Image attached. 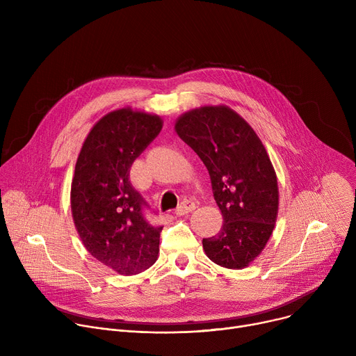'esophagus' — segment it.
Instances as JSON below:
<instances>
[{"label": "esophagus", "instance_id": "1", "mask_svg": "<svg viewBox=\"0 0 356 356\" xmlns=\"http://www.w3.org/2000/svg\"><path fill=\"white\" fill-rule=\"evenodd\" d=\"M193 210H195V202L191 201V200H184V201L181 202V204L176 209L175 214H176V216H184V214H187V213H191Z\"/></svg>", "mask_w": 356, "mask_h": 356}]
</instances>
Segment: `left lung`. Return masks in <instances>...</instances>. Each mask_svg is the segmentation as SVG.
<instances>
[{
    "mask_svg": "<svg viewBox=\"0 0 356 356\" xmlns=\"http://www.w3.org/2000/svg\"><path fill=\"white\" fill-rule=\"evenodd\" d=\"M175 129L206 165L224 218L216 236L202 239L206 255L222 268H246L268 243L279 210L277 179L262 140L225 106L191 110Z\"/></svg>",
    "mask_w": 356,
    "mask_h": 356,
    "instance_id": "8db88e82",
    "label": "left lung"
}]
</instances>
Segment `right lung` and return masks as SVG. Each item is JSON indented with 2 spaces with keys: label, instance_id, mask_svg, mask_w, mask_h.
<instances>
[{
  "label": "right lung",
  "instance_id": "right-lung-1",
  "mask_svg": "<svg viewBox=\"0 0 356 356\" xmlns=\"http://www.w3.org/2000/svg\"><path fill=\"white\" fill-rule=\"evenodd\" d=\"M158 115L121 108L87 135L72 180V216L83 245L117 273L136 275L158 259L163 227L145 216L149 204L134 188L129 169L162 129Z\"/></svg>",
  "mask_w": 356,
  "mask_h": 356
}]
</instances>
